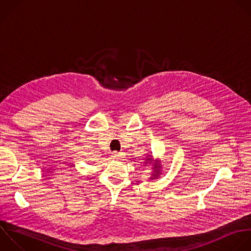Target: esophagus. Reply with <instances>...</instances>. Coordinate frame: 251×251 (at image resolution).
<instances>
[{
  "label": "esophagus",
  "instance_id": "34e87169",
  "mask_svg": "<svg viewBox=\"0 0 251 251\" xmlns=\"http://www.w3.org/2000/svg\"><path fill=\"white\" fill-rule=\"evenodd\" d=\"M113 158H114V159L121 160V159L123 158V154H122V153H119V152H114V153H113Z\"/></svg>",
  "mask_w": 251,
  "mask_h": 251
}]
</instances>
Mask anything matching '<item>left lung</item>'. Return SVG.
<instances>
[{"label": "left lung", "mask_w": 251, "mask_h": 251, "mask_svg": "<svg viewBox=\"0 0 251 251\" xmlns=\"http://www.w3.org/2000/svg\"><path fill=\"white\" fill-rule=\"evenodd\" d=\"M150 165L152 171H151V176L149 177V179H157L158 177H160L161 173L163 171L162 168V161L160 159H154V157L152 155H149L144 162V167Z\"/></svg>", "instance_id": "1"}]
</instances>
